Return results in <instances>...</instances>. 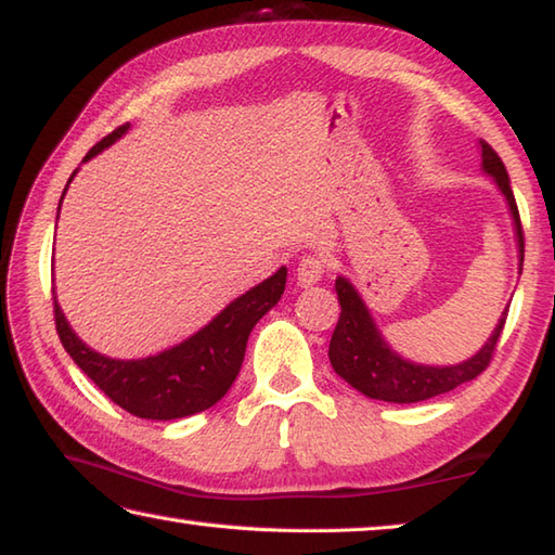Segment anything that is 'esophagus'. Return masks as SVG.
<instances>
[{"label":"esophagus","instance_id":"obj_1","mask_svg":"<svg viewBox=\"0 0 555 555\" xmlns=\"http://www.w3.org/2000/svg\"><path fill=\"white\" fill-rule=\"evenodd\" d=\"M326 258H323L321 254H309L299 260L297 266V280L301 287H309L313 285V282H319L323 278V273H326Z\"/></svg>","mask_w":555,"mask_h":555}]
</instances>
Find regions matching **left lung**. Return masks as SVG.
I'll return each mask as SVG.
<instances>
[{"label": "left lung", "mask_w": 555, "mask_h": 555, "mask_svg": "<svg viewBox=\"0 0 555 555\" xmlns=\"http://www.w3.org/2000/svg\"><path fill=\"white\" fill-rule=\"evenodd\" d=\"M480 159H483V171L493 176L509 205L512 219H515L519 260H525V232H521V219L515 203V193L509 188L505 164L486 140H480ZM336 292L340 301V319L328 345L333 370L350 386H354V389L370 396V399L389 403L427 401L433 396L447 393L456 389V386L476 379L488 367L490 360H493L495 345L500 340V333L505 328V319L509 311V307L503 311L493 336L488 338V343L472 360L452 364V367H427V364H413L403 360L401 354H396L389 348V343L376 331L370 309L364 307L358 289L348 280L338 278Z\"/></svg>", "instance_id": "obj_1"}]
</instances>
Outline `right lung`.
I'll use <instances>...</instances> for the list:
<instances>
[{
  "mask_svg": "<svg viewBox=\"0 0 555 555\" xmlns=\"http://www.w3.org/2000/svg\"><path fill=\"white\" fill-rule=\"evenodd\" d=\"M128 128L130 125L125 122L106 134L96 147L89 150L83 162L111 147L115 140L128 132ZM75 173L69 176V181L75 179ZM285 282L287 268H280L275 275L248 289L246 295L236 297L195 336L171 350L154 354V358L113 360L91 350L69 328L57 297L52 295L55 328L69 358L113 403H118L122 411L132 415L147 417V421H173V417L207 411L229 391V386L234 384L238 370H242L250 331L278 305L282 292H285Z\"/></svg>",
  "mask_w": 555,
  "mask_h": 555,
  "instance_id": "add662e5",
  "label": "right lung"
}]
</instances>
